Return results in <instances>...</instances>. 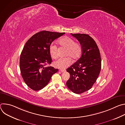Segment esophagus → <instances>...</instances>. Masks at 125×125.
Here are the masks:
<instances>
[{"label": "esophagus", "instance_id": "obj_1", "mask_svg": "<svg viewBox=\"0 0 125 125\" xmlns=\"http://www.w3.org/2000/svg\"><path fill=\"white\" fill-rule=\"evenodd\" d=\"M60 71L61 72H66V70H65V69H61V70H60Z\"/></svg>", "mask_w": 125, "mask_h": 125}]
</instances>
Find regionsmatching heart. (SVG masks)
I'll return each mask as SVG.
<instances>
[{
  "instance_id": "obj_1",
  "label": "heart",
  "mask_w": 125,
  "mask_h": 125,
  "mask_svg": "<svg viewBox=\"0 0 125 125\" xmlns=\"http://www.w3.org/2000/svg\"><path fill=\"white\" fill-rule=\"evenodd\" d=\"M60 45L66 49L64 56H67L63 58H60L53 63L54 66L58 68L64 69L69 66L72 63V60L78 59L82 52V47L79 43L75 42L74 40L69 37H63L58 41ZM49 52L51 57L56 59L58 56L57 48L51 44L49 48Z\"/></svg>"
}]
</instances>
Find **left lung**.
Wrapping results in <instances>:
<instances>
[{
    "mask_svg": "<svg viewBox=\"0 0 125 125\" xmlns=\"http://www.w3.org/2000/svg\"><path fill=\"white\" fill-rule=\"evenodd\" d=\"M80 42L82 53L79 59L67 69L70 74L66 84L77 94L83 93L92 87L101 70V60L98 47L88 34L71 33Z\"/></svg>",
    "mask_w": 125,
    "mask_h": 125,
    "instance_id": "8db88e82",
    "label": "left lung"
}]
</instances>
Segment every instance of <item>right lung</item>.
I'll list each match as a JSON object with an SVG mask.
<instances>
[{
  "label": "right lung",
  "instance_id": "1",
  "mask_svg": "<svg viewBox=\"0 0 125 125\" xmlns=\"http://www.w3.org/2000/svg\"><path fill=\"white\" fill-rule=\"evenodd\" d=\"M65 33L42 31L33 35L26 43L20 56V68L25 83L31 90H42L58 71L46 66L52 62L49 48L53 41Z\"/></svg>",
  "mask_w": 125,
  "mask_h": 125
}]
</instances>
